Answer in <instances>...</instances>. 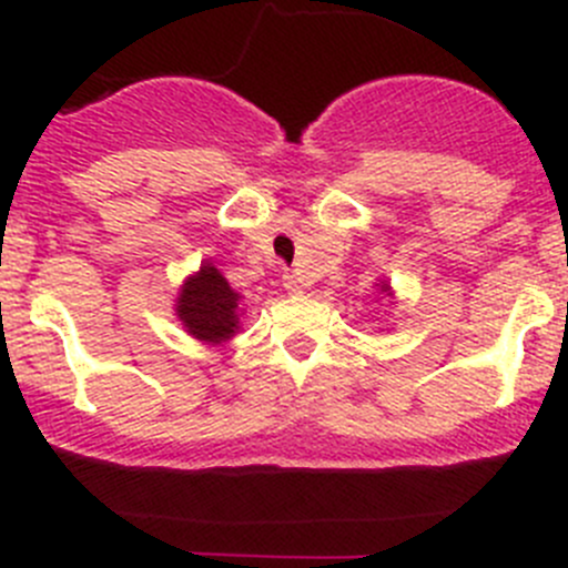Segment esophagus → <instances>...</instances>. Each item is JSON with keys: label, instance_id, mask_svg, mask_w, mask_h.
I'll use <instances>...</instances> for the list:
<instances>
[{"label": "esophagus", "instance_id": "1", "mask_svg": "<svg viewBox=\"0 0 568 568\" xmlns=\"http://www.w3.org/2000/svg\"><path fill=\"white\" fill-rule=\"evenodd\" d=\"M283 285L291 291V294H302V291H305V283H302V277L296 272L283 274Z\"/></svg>", "mask_w": 568, "mask_h": 568}]
</instances>
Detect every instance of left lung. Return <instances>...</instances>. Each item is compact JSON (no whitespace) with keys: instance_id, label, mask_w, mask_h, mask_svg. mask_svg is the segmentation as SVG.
<instances>
[{"instance_id":"8db88e82","label":"left lung","mask_w":568,"mask_h":568,"mask_svg":"<svg viewBox=\"0 0 568 568\" xmlns=\"http://www.w3.org/2000/svg\"><path fill=\"white\" fill-rule=\"evenodd\" d=\"M379 288H382V291H385V294H390V285H387V283H382V285H379Z\"/></svg>"}]
</instances>
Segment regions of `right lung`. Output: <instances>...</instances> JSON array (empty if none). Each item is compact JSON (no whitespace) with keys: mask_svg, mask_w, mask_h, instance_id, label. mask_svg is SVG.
<instances>
[{"mask_svg":"<svg viewBox=\"0 0 568 568\" xmlns=\"http://www.w3.org/2000/svg\"><path fill=\"white\" fill-rule=\"evenodd\" d=\"M175 316L197 341L225 343L239 329V294L222 277L220 268L203 263L200 272H194L181 285Z\"/></svg>","mask_w":568,"mask_h":568,"instance_id":"right-lung-1","label":"right lung"}]
</instances>
